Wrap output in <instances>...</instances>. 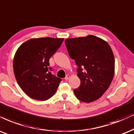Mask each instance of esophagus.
<instances>
[{"label": "esophagus", "instance_id": "34e87169", "mask_svg": "<svg viewBox=\"0 0 134 134\" xmlns=\"http://www.w3.org/2000/svg\"><path fill=\"white\" fill-rule=\"evenodd\" d=\"M70 76L69 75H66V77H65V80H68L70 79Z\"/></svg>", "mask_w": 134, "mask_h": 134}]
</instances>
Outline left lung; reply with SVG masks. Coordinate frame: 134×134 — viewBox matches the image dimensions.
Wrapping results in <instances>:
<instances>
[{"mask_svg": "<svg viewBox=\"0 0 134 134\" xmlns=\"http://www.w3.org/2000/svg\"><path fill=\"white\" fill-rule=\"evenodd\" d=\"M69 56L78 65L80 85L74 92L77 99L91 103L107 90L114 74V57L106 41L93 35L65 40Z\"/></svg>", "mask_w": 134, "mask_h": 134, "instance_id": "8db88e82", "label": "left lung"}]
</instances>
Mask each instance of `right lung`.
<instances>
[{"label":"right lung","instance_id":"right-lung-1","mask_svg":"<svg viewBox=\"0 0 134 134\" xmlns=\"http://www.w3.org/2000/svg\"><path fill=\"white\" fill-rule=\"evenodd\" d=\"M64 38H32L20 45L13 58V72L20 88L28 96L46 101L56 92L61 79L52 75L49 59Z\"/></svg>","mask_w":134,"mask_h":134}]
</instances>
